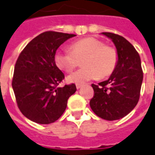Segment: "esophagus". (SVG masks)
I'll list each match as a JSON object with an SVG mask.
<instances>
[{
  "label": "esophagus",
  "instance_id": "obj_1",
  "mask_svg": "<svg viewBox=\"0 0 155 155\" xmlns=\"http://www.w3.org/2000/svg\"><path fill=\"white\" fill-rule=\"evenodd\" d=\"M76 87H77L78 89H79V88H81L82 87H83V84H77V85H76Z\"/></svg>",
  "mask_w": 155,
  "mask_h": 155
}]
</instances>
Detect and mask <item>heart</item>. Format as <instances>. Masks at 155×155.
<instances>
[{
	"instance_id": "heart-1",
	"label": "heart",
	"mask_w": 155,
	"mask_h": 155,
	"mask_svg": "<svg viewBox=\"0 0 155 155\" xmlns=\"http://www.w3.org/2000/svg\"><path fill=\"white\" fill-rule=\"evenodd\" d=\"M70 51L55 52L54 61L56 67L66 72L71 71L82 60V66L67 77L70 83L80 84L90 80L110 76L118 63V53L114 47L106 45L100 39L88 37L72 43Z\"/></svg>"
}]
</instances>
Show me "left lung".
Listing matches in <instances>:
<instances>
[{
	"label": "left lung",
	"instance_id": "1",
	"mask_svg": "<svg viewBox=\"0 0 155 155\" xmlns=\"http://www.w3.org/2000/svg\"><path fill=\"white\" fill-rule=\"evenodd\" d=\"M111 39L118 53V63L108 80L92 84L94 97L89 104L97 116L107 120H119L136 106L143 73L141 59L132 44L120 35L104 32Z\"/></svg>",
	"mask_w": 155,
	"mask_h": 155
}]
</instances>
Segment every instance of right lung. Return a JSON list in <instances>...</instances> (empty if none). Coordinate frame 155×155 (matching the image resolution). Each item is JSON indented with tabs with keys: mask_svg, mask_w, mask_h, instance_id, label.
<instances>
[{
	"mask_svg": "<svg viewBox=\"0 0 155 155\" xmlns=\"http://www.w3.org/2000/svg\"><path fill=\"white\" fill-rule=\"evenodd\" d=\"M76 36L55 31L38 35L27 45L16 61L12 88L20 111L39 124L57 120L67 108V100L77 90L74 84L58 85L65 76L55 66V51Z\"/></svg>",
	"mask_w": 155,
	"mask_h": 155,
	"instance_id": "1",
	"label": "right lung"
}]
</instances>
